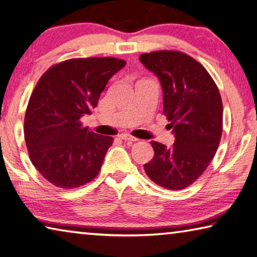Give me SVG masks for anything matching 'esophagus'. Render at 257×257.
Masks as SVG:
<instances>
[{"instance_id": "34e87169", "label": "esophagus", "mask_w": 257, "mask_h": 257, "mask_svg": "<svg viewBox=\"0 0 257 257\" xmlns=\"http://www.w3.org/2000/svg\"><path fill=\"white\" fill-rule=\"evenodd\" d=\"M119 138L121 139V140H124V141H131V142H136V141L139 140V139L132 137L131 134H128V133H121L120 136H119Z\"/></svg>"}]
</instances>
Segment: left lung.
Instances as JSON below:
<instances>
[{"mask_svg": "<svg viewBox=\"0 0 257 257\" xmlns=\"http://www.w3.org/2000/svg\"><path fill=\"white\" fill-rule=\"evenodd\" d=\"M139 59L161 82L163 112L175 137L170 148L151 141L155 156L145 164V171L158 186L181 190L204 173L220 145V92L207 70L186 53L165 50L144 53Z\"/></svg>", "mask_w": 257, "mask_h": 257, "instance_id": "obj_1", "label": "left lung"}]
</instances>
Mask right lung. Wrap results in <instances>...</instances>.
<instances>
[{
  "label": "right lung",
  "instance_id": "obj_1",
  "mask_svg": "<svg viewBox=\"0 0 257 257\" xmlns=\"http://www.w3.org/2000/svg\"><path fill=\"white\" fill-rule=\"evenodd\" d=\"M125 65L110 57L70 59L36 84L25 115V141L33 165L53 186L78 188L98 175L113 139L91 132L79 119L90 115Z\"/></svg>",
  "mask_w": 257,
  "mask_h": 257
}]
</instances>
